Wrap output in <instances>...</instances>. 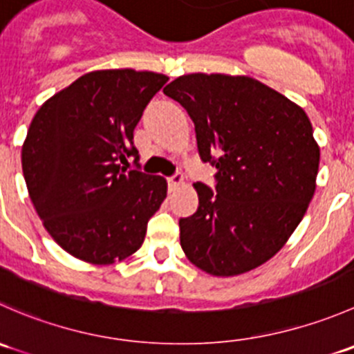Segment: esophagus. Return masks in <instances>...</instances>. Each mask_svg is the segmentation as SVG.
Instances as JSON below:
<instances>
[{"label": "esophagus", "mask_w": 354, "mask_h": 354, "mask_svg": "<svg viewBox=\"0 0 354 354\" xmlns=\"http://www.w3.org/2000/svg\"><path fill=\"white\" fill-rule=\"evenodd\" d=\"M181 183H183V174H181V173H174L173 176L167 178V187H169L171 192L176 190V188L180 187Z\"/></svg>", "instance_id": "esophagus-1"}]
</instances>
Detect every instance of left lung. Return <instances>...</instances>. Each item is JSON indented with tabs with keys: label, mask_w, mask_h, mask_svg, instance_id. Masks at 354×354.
I'll return each mask as SVG.
<instances>
[{
	"label": "left lung",
	"mask_w": 354,
	"mask_h": 354,
	"mask_svg": "<svg viewBox=\"0 0 354 354\" xmlns=\"http://www.w3.org/2000/svg\"><path fill=\"white\" fill-rule=\"evenodd\" d=\"M164 94L187 109L200 159L216 166L214 190L195 183L198 209L180 219L194 266L238 276L276 255L315 194L320 149L308 116L250 77L192 73Z\"/></svg>",
	"instance_id": "8db88e82"
}]
</instances>
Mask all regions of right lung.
Here are the masks:
<instances>
[{
	"mask_svg": "<svg viewBox=\"0 0 354 354\" xmlns=\"http://www.w3.org/2000/svg\"><path fill=\"white\" fill-rule=\"evenodd\" d=\"M167 80L130 68L91 71L35 113L22 147L24 178L42 224L70 255L108 266L144 243L167 183L138 171L133 130ZM128 156L135 170L120 166Z\"/></svg>",
	"mask_w": 354,
	"mask_h": 354,
	"instance_id": "right-lung-1",
	"label": "right lung"
}]
</instances>
